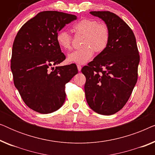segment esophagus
I'll list each match as a JSON object with an SVG mask.
<instances>
[{
  "label": "esophagus",
  "mask_w": 155,
  "mask_h": 155,
  "mask_svg": "<svg viewBox=\"0 0 155 155\" xmlns=\"http://www.w3.org/2000/svg\"><path fill=\"white\" fill-rule=\"evenodd\" d=\"M77 66H78V71H81V69H82V66H81V65H78Z\"/></svg>",
  "instance_id": "1"
}]
</instances>
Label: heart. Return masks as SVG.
<instances>
[{"mask_svg":"<svg viewBox=\"0 0 155 155\" xmlns=\"http://www.w3.org/2000/svg\"><path fill=\"white\" fill-rule=\"evenodd\" d=\"M75 35H82L83 48L72 52L68 56V61L77 64L88 62L94 55L103 52L108 46L110 40V29L104 23H99L94 19L84 18L73 26ZM56 41L63 50L71 49L73 37L67 31L61 30L56 35Z\"/></svg>","mask_w":155,"mask_h":155,"instance_id":"1","label":"heart"}]
</instances>
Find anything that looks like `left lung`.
<instances>
[{
    "label": "left lung",
    "mask_w": 155,
    "mask_h": 155,
    "mask_svg": "<svg viewBox=\"0 0 155 155\" xmlns=\"http://www.w3.org/2000/svg\"><path fill=\"white\" fill-rule=\"evenodd\" d=\"M110 29L107 48L81 71L86 78L84 92L88 105L101 115L120 111L130 98L137 80L140 55L130 27L109 11H91Z\"/></svg>",
    "instance_id": "1"
}]
</instances>
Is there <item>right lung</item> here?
I'll return each instance as SVG.
<instances>
[{
	"label": "right lung",
	"instance_id": "1",
	"mask_svg": "<svg viewBox=\"0 0 155 155\" xmlns=\"http://www.w3.org/2000/svg\"><path fill=\"white\" fill-rule=\"evenodd\" d=\"M77 16L58 11H43L24 24L12 45L13 82L27 107L50 114L62 107L65 84L78 73L75 63L52 67L65 59L56 35Z\"/></svg>",
	"mask_w": 155,
	"mask_h": 155
}]
</instances>
